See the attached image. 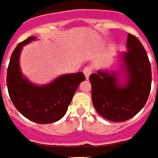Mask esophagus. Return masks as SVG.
Segmentation results:
<instances>
[{
  "mask_svg": "<svg viewBox=\"0 0 158 158\" xmlns=\"http://www.w3.org/2000/svg\"><path fill=\"white\" fill-rule=\"evenodd\" d=\"M83 73H84V75H85V77H86V79L89 78V77L90 76V74L92 73V68L90 66H87L85 67L84 69H83Z\"/></svg>",
  "mask_w": 158,
  "mask_h": 158,
  "instance_id": "34e87169",
  "label": "esophagus"
}]
</instances>
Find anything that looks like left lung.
Instances as JSON below:
<instances>
[{
    "instance_id": "left-lung-1",
    "label": "left lung",
    "mask_w": 158,
    "mask_h": 158,
    "mask_svg": "<svg viewBox=\"0 0 158 158\" xmlns=\"http://www.w3.org/2000/svg\"><path fill=\"white\" fill-rule=\"evenodd\" d=\"M123 65L127 76L124 85L117 72L91 74L92 102L99 115L112 122H123L135 116L144 107L151 88V67L148 55L138 38L129 34Z\"/></svg>"
}]
</instances>
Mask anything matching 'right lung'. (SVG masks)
<instances>
[{
	"label": "right lung",
	"instance_id": "1",
	"mask_svg": "<svg viewBox=\"0 0 158 158\" xmlns=\"http://www.w3.org/2000/svg\"><path fill=\"white\" fill-rule=\"evenodd\" d=\"M35 37L20 42L10 57L7 72V86L13 104L22 116L37 123H51L65 115L74 94L85 80L82 72L62 75L43 86H37L22 77L19 58L22 47Z\"/></svg>",
	"mask_w": 158,
	"mask_h": 158
}]
</instances>
